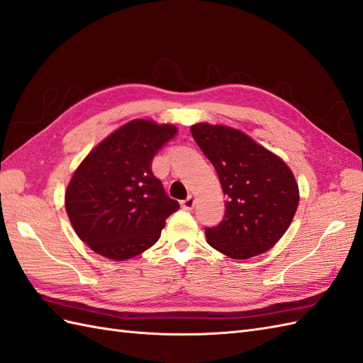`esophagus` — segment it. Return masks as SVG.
<instances>
[{"instance_id":"obj_1","label":"esophagus","mask_w":363,"mask_h":363,"mask_svg":"<svg viewBox=\"0 0 363 363\" xmlns=\"http://www.w3.org/2000/svg\"><path fill=\"white\" fill-rule=\"evenodd\" d=\"M195 204H196V199H195V196H193V195H190L187 199H184L181 202L182 208H185V210H191L193 207H195Z\"/></svg>"}]
</instances>
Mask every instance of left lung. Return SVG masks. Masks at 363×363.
<instances>
[{"mask_svg":"<svg viewBox=\"0 0 363 363\" xmlns=\"http://www.w3.org/2000/svg\"><path fill=\"white\" fill-rule=\"evenodd\" d=\"M193 139L213 164L225 196V216L206 230L207 242L233 259L274 247L289 229L300 191L280 156L227 125H191Z\"/></svg>","mask_w":363,"mask_h":363,"instance_id":"8db88e82","label":"left lung"}]
</instances>
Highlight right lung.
Listing matches in <instances>:
<instances>
[{
	"label": "right lung",
	"instance_id": "add662e5",
	"mask_svg": "<svg viewBox=\"0 0 363 363\" xmlns=\"http://www.w3.org/2000/svg\"><path fill=\"white\" fill-rule=\"evenodd\" d=\"M176 131L173 123L130 121L97 143L74 172L65 191L66 213L96 254L125 261L161 237L179 204L167 196L151 161Z\"/></svg>",
	"mask_w": 363,
	"mask_h": 363
}]
</instances>
